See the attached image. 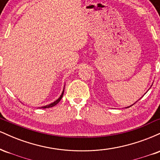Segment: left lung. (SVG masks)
Returning <instances> with one entry per match:
<instances>
[{"label":"left lung","instance_id":"8db88e82","mask_svg":"<svg viewBox=\"0 0 160 160\" xmlns=\"http://www.w3.org/2000/svg\"><path fill=\"white\" fill-rule=\"evenodd\" d=\"M131 106H132V105H131ZM131 106H129V107H131Z\"/></svg>","mask_w":160,"mask_h":160}]
</instances>
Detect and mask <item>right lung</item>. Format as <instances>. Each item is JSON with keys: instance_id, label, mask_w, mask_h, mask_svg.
<instances>
[{"instance_id": "obj_1", "label": "right lung", "mask_w": 160, "mask_h": 160, "mask_svg": "<svg viewBox=\"0 0 160 160\" xmlns=\"http://www.w3.org/2000/svg\"><path fill=\"white\" fill-rule=\"evenodd\" d=\"M64 91H65V90H63V92H62V95H60L59 98H58V99H57L56 101H55V102H52V103H51V104H47V105H46V106H43V107H41V108H52V107H53V106L56 105V104H58V102H60V101H61V99H62V96H63Z\"/></svg>"}]
</instances>
